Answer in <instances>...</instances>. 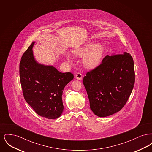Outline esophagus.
Segmentation results:
<instances>
[{
	"label": "esophagus",
	"mask_w": 152,
	"mask_h": 152,
	"mask_svg": "<svg viewBox=\"0 0 152 152\" xmlns=\"http://www.w3.org/2000/svg\"><path fill=\"white\" fill-rule=\"evenodd\" d=\"M75 76L78 80H81L83 79V75H82V74L81 73V72H80L76 73Z\"/></svg>",
	"instance_id": "1"
}]
</instances>
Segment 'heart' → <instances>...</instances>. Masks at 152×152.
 Returning a JSON list of instances; mask_svg holds the SVG:
<instances>
[{
	"mask_svg": "<svg viewBox=\"0 0 152 152\" xmlns=\"http://www.w3.org/2000/svg\"><path fill=\"white\" fill-rule=\"evenodd\" d=\"M73 53L75 56L78 57L83 56L87 54L84 58V64L88 68H94L100 63L103 48L100 45L94 46L92 44H89L83 48L73 50ZM66 59L68 61H71V58L68 55H66Z\"/></svg>",
	"mask_w": 152,
	"mask_h": 152,
	"instance_id": "1",
	"label": "heart"
}]
</instances>
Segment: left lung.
I'll return each instance as SVG.
<instances>
[{
    "label": "left lung",
    "instance_id": "8db88e82",
    "mask_svg": "<svg viewBox=\"0 0 152 152\" xmlns=\"http://www.w3.org/2000/svg\"><path fill=\"white\" fill-rule=\"evenodd\" d=\"M134 81V62L129 53L107 55L83 80L94 115L104 117L120 111L128 101Z\"/></svg>",
    "mask_w": 152,
    "mask_h": 152
}]
</instances>
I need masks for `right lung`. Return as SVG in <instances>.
<instances>
[{
    "label": "right lung",
    "instance_id": "obj_1",
    "mask_svg": "<svg viewBox=\"0 0 152 152\" xmlns=\"http://www.w3.org/2000/svg\"><path fill=\"white\" fill-rule=\"evenodd\" d=\"M32 42L22 56L19 74L24 99L36 113L48 119L62 114L63 91L73 80L71 72H60L51 65L38 63L33 55Z\"/></svg>",
    "mask_w": 152,
    "mask_h": 152
}]
</instances>
